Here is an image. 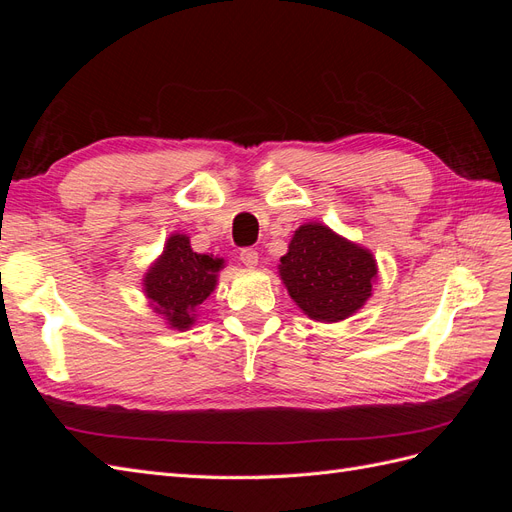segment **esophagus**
Instances as JSON below:
<instances>
[{
  "label": "esophagus",
  "instance_id": "1",
  "mask_svg": "<svg viewBox=\"0 0 512 512\" xmlns=\"http://www.w3.org/2000/svg\"><path fill=\"white\" fill-rule=\"evenodd\" d=\"M239 258L245 267H256L258 265V252L254 250V247H243V250L239 252Z\"/></svg>",
  "mask_w": 512,
  "mask_h": 512
}]
</instances>
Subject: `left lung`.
Masks as SVG:
<instances>
[{"instance_id":"left-lung-1","label":"left lung","mask_w":512,"mask_h":512,"mask_svg":"<svg viewBox=\"0 0 512 512\" xmlns=\"http://www.w3.org/2000/svg\"><path fill=\"white\" fill-rule=\"evenodd\" d=\"M376 260L327 226L305 224L294 230L280 275L303 312L322 322L352 316L371 297Z\"/></svg>"}]
</instances>
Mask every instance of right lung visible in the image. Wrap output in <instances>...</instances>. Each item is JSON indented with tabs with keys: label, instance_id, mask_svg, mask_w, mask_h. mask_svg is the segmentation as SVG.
I'll list each match as a JSON object with an SVG mask.
<instances>
[{
	"label": "right lung",
	"instance_id": "1",
	"mask_svg": "<svg viewBox=\"0 0 512 512\" xmlns=\"http://www.w3.org/2000/svg\"><path fill=\"white\" fill-rule=\"evenodd\" d=\"M222 267L220 258L196 254L185 235H173L145 275L147 299L158 314L166 316L170 327L188 329L196 316L192 312L213 292Z\"/></svg>",
	"mask_w": 512,
	"mask_h": 512
}]
</instances>
